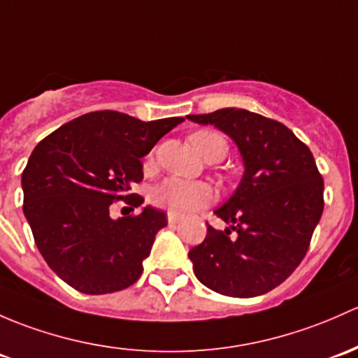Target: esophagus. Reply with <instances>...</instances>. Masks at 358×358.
Instances as JSON below:
<instances>
[{"mask_svg":"<svg viewBox=\"0 0 358 358\" xmlns=\"http://www.w3.org/2000/svg\"><path fill=\"white\" fill-rule=\"evenodd\" d=\"M180 221V216L178 214H173V213H168V223L169 224H176Z\"/></svg>","mask_w":358,"mask_h":358,"instance_id":"34e87169","label":"esophagus"}]
</instances>
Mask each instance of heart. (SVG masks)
Segmentation results:
<instances>
[{
    "label": "heart",
    "mask_w": 358,
    "mask_h": 358,
    "mask_svg": "<svg viewBox=\"0 0 358 358\" xmlns=\"http://www.w3.org/2000/svg\"><path fill=\"white\" fill-rule=\"evenodd\" d=\"M192 148L197 150L206 161H221L228 154V141L213 130H199L190 135ZM148 164H152V154L148 157ZM150 201L157 208H163L173 214H189L192 210L206 208L213 201V189L204 182L169 176L150 192Z\"/></svg>",
    "instance_id": "b5f03b06"
}]
</instances>
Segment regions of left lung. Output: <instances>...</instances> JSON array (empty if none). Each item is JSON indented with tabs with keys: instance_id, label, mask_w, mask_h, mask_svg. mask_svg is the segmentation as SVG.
Instances as JSON below:
<instances>
[{
	"instance_id": "1",
	"label": "left lung",
	"mask_w": 358,
	"mask_h": 358,
	"mask_svg": "<svg viewBox=\"0 0 358 358\" xmlns=\"http://www.w3.org/2000/svg\"><path fill=\"white\" fill-rule=\"evenodd\" d=\"M187 118L229 135L245 163L238 189L216 209L228 228L209 224L190 248L195 276L221 295L268 293L299 268L322 216L324 180L314 156L288 127L257 113L224 108Z\"/></svg>"
}]
</instances>
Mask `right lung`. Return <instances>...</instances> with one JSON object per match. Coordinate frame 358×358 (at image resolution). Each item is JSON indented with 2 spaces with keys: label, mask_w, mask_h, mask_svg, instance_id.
Masks as SVG:
<instances>
[{
  "label": "right lung",
  "mask_w": 358,
  "mask_h": 358,
  "mask_svg": "<svg viewBox=\"0 0 358 358\" xmlns=\"http://www.w3.org/2000/svg\"><path fill=\"white\" fill-rule=\"evenodd\" d=\"M183 118L141 122L125 113L92 111L71 120L36 145L22 173L24 214L48 266L77 292L104 295L141 278L166 214L144 208L113 220L110 208L144 178L141 159Z\"/></svg>",
  "instance_id": "1"
}]
</instances>
